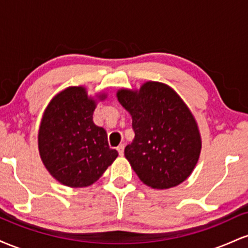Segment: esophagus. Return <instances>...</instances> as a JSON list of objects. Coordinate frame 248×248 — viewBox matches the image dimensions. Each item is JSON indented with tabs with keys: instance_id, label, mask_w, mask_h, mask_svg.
<instances>
[{
	"instance_id": "obj_1",
	"label": "esophagus",
	"mask_w": 248,
	"mask_h": 248,
	"mask_svg": "<svg viewBox=\"0 0 248 248\" xmlns=\"http://www.w3.org/2000/svg\"><path fill=\"white\" fill-rule=\"evenodd\" d=\"M116 149H118V152H119V154H120V155L122 156V155H124V144H120V146H119L118 148H116Z\"/></svg>"
}]
</instances>
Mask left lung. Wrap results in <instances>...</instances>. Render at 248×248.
<instances>
[{"label": "left lung", "instance_id": "obj_1", "mask_svg": "<svg viewBox=\"0 0 248 248\" xmlns=\"http://www.w3.org/2000/svg\"><path fill=\"white\" fill-rule=\"evenodd\" d=\"M135 133L124 156L139 178L154 189H169L189 177L202 149L192 113L171 87L147 81L139 91L119 90Z\"/></svg>", "mask_w": 248, "mask_h": 248}]
</instances>
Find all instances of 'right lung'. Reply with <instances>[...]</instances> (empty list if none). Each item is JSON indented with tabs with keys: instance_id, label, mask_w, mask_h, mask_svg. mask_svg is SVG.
<instances>
[{
	"instance_id": "add662e5",
	"label": "right lung",
	"mask_w": 248,
	"mask_h": 248,
	"mask_svg": "<svg viewBox=\"0 0 248 248\" xmlns=\"http://www.w3.org/2000/svg\"><path fill=\"white\" fill-rule=\"evenodd\" d=\"M95 106L86 88L72 86L58 93L43 114L39 155L51 175L66 186L93 184L119 155L108 146L106 130L93 122Z\"/></svg>"
}]
</instances>
